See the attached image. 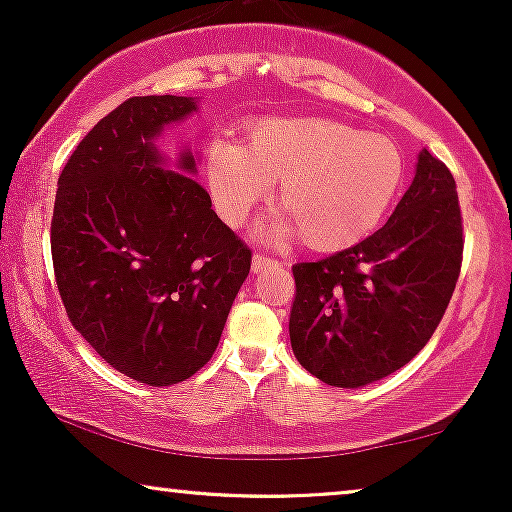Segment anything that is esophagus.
Masks as SVG:
<instances>
[{
  "mask_svg": "<svg viewBox=\"0 0 512 512\" xmlns=\"http://www.w3.org/2000/svg\"><path fill=\"white\" fill-rule=\"evenodd\" d=\"M282 261H277V258H272V256H268V254H261V251H256L254 254V258H251V270L256 272H265V270H270V268H275V265H279Z\"/></svg>",
  "mask_w": 512,
  "mask_h": 512,
  "instance_id": "1",
  "label": "esophagus"
}]
</instances>
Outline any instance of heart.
Instances as JSON below:
<instances>
[{
    "label": "heart",
    "instance_id": "b5f03b06",
    "mask_svg": "<svg viewBox=\"0 0 512 512\" xmlns=\"http://www.w3.org/2000/svg\"><path fill=\"white\" fill-rule=\"evenodd\" d=\"M216 212L242 226L279 181L277 207L312 251L361 242L389 214L405 181L394 142L331 118H265L247 142L216 135L207 144Z\"/></svg>",
    "mask_w": 512,
    "mask_h": 512
}]
</instances>
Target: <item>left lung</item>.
Wrapping results in <instances>:
<instances>
[{"label": "left lung", "instance_id": "1", "mask_svg": "<svg viewBox=\"0 0 512 512\" xmlns=\"http://www.w3.org/2000/svg\"><path fill=\"white\" fill-rule=\"evenodd\" d=\"M464 261L457 184L419 153L394 214L354 247L293 265L289 333L300 366L331 387H363L422 352L450 305Z\"/></svg>", "mask_w": 512, "mask_h": 512}]
</instances>
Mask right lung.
Returning <instances> with one entry per match:
<instances>
[{
    "label": "right lung",
    "mask_w": 512,
    "mask_h": 512,
    "mask_svg": "<svg viewBox=\"0 0 512 512\" xmlns=\"http://www.w3.org/2000/svg\"><path fill=\"white\" fill-rule=\"evenodd\" d=\"M191 97H130L81 139L58 179L51 256L67 317L118 373L170 387L212 359L251 249L153 137ZM181 170L193 172L184 153Z\"/></svg>",
    "instance_id": "right-lung-1"
}]
</instances>
